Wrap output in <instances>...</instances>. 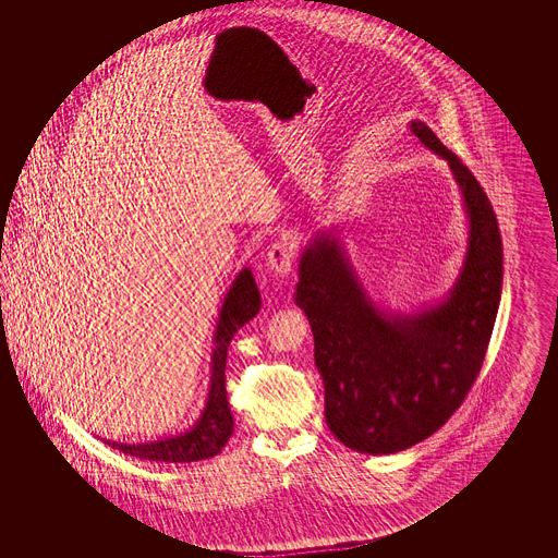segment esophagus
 Segmentation results:
<instances>
[{
	"instance_id": "esophagus-1",
	"label": "esophagus",
	"mask_w": 558,
	"mask_h": 558,
	"mask_svg": "<svg viewBox=\"0 0 558 558\" xmlns=\"http://www.w3.org/2000/svg\"><path fill=\"white\" fill-rule=\"evenodd\" d=\"M294 255H296V245L290 239H278L268 250V268L276 276H288L294 264Z\"/></svg>"
}]
</instances>
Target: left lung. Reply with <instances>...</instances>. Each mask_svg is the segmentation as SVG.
<instances>
[{
  "label": "left lung",
  "instance_id": "1",
  "mask_svg": "<svg viewBox=\"0 0 558 558\" xmlns=\"http://www.w3.org/2000/svg\"><path fill=\"white\" fill-rule=\"evenodd\" d=\"M409 126L448 161L469 217V247L448 296L413 315L380 311L339 239L323 231L299 264L294 303L313 329L325 420L364 454L407 450L450 420L483 366L501 301L504 247L485 190L425 122Z\"/></svg>",
  "mask_w": 558,
  "mask_h": 558
}]
</instances>
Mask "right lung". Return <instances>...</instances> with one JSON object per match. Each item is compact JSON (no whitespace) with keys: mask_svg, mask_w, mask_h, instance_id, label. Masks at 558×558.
Here are the masks:
<instances>
[{"mask_svg":"<svg viewBox=\"0 0 558 558\" xmlns=\"http://www.w3.org/2000/svg\"><path fill=\"white\" fill-rule=\"evenodd\" d=\"M259 290L255 284L254 274L250 268L239 271L233 284L229 288L225 303L220 306L219 322L215 331V350H213V374L210 390L204 407L203 415L187 432L173 438L157 439L149 444H120L104 439V444L129 457L155 462H196L204 458L217 457L227 439L233 434V413L227 401L225 389V366L227 350L236 331L254 319L259 313Z\"/></svg>","mask_w":558,"mask_h":558,"instance_id":"add662e5","label":"right lung"}]
</instances>
